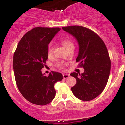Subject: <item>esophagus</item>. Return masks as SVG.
I'll list each match as a JSON object with an SVG mask.
<instances>
[{"label":"esophagus","mask_w":125,"mask_h":125,"mask_svg":"<svg viewBox=\"0 0 125 125\" xmlns=\"http://www.w3.org/2000/svg\"><path fill=\"white\" fill-rule=\"evenodd\" d=\"M63 78L64 79H66V78H68L70 76V75L69 74H63Z\"/></svg>","instance_id":"esophagus-1"}]
</instances>
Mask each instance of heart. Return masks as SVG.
Segmentation results:
<instances>
[{
	"label": "heart",
	"instance_id": "b5f03b06",
	"mask_svg": "<svg viewBox=\"0 0 125 125\" xmlns=\"http://www.w3.org/2000/svg\"><path fill=\"white\" fill-rule=\"evenodd\" d=\"M62 44L66 50H68L69 49L71 48H74L73 43L71 41H70V40H68V39L64 40V41L62 42ZM52 53H53V46L51 43H50L48 45V47L47 54H48L49 57H50L52 55ZM57 66H58V67H60V68H63V64L62 63H59L57 64Z\"/></svg>",
	"mask_w": 125,
	"mask_h": 125
}]
</instances>
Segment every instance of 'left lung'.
I'll return each mask as SVG.
<instances>
[{
    "label": "left lung",
    "mask_w": 125,
    "mask_h": 125,
    "mask_svg": "<svg viewBox=\"0 0 125 125\" xmlns=\"http://www.w3.org/2000/svg\"><path fill=\"white\" fill-rule=\"evenodd\" d=\"M74 37L79 44L76 61L84 68L83 73L73 72L76 83L71 87L79 99L89 101L98 96L106 86L110 72V60L107 48L102 39L89 29L81 26L62 27Z\"/></svg>",
    "instance_id": "left-lung-1"
}]
</instances>
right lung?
I'll use <instances>...</instances> for the list:
<instances>
[{"instance_id":"1","label":"right lung","mask_w":125,"mask_h":125,"mask_svg":"<svg viewBox=\"0 0 125 125\" xmlns=\"http://www.w3.org/2000/svg\"><path fill=\"white\" fill-rule=\"evenodd\" d=\"M60 28L37 27L27 32L17 46L13 67L18 89L27 100L37 105L49 104L55 97L54 85L63 79L61 73H42L48 59L47 50Z\"/></svg>"}]
</instances>
